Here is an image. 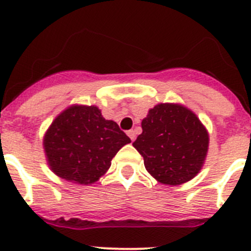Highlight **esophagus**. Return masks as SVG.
Returning <instances> with one entry per match:
<instances>
[{
  "instance_id": "esophagus-1",
  "label": "esophagus",
  "mask_w": 251,
  "mask_h": 251,
  "mask_svg": "<svg viewBox=\"0 0 251 251\" xmlns=\"http://www.w3.org/2000/svg\"><path fill=\"white\" fill-rule=\"evenodd\" d=\"M127 134H128V137H129V138L132 139V141H134V139H136V132H134V130H133V129L128 130Z\"/></svg>"
}]
</instances>
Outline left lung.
<instances>
[{"mask_svg":"<svg viewBox=\"0 0 251 251\" xmlns=\"http://www.w3.org/2000/svg\"><path fill=\"white\" fill-rule=\"evenodd\" d=\"M142 129L133 146L157 181L176 186L199 174L208 134L191 110L178 104H158L142 121Z\"/></svg>","mask_w":251,"mask_h":251,"instance_id":"8db88e82","label":"left lung"}]
</instances>
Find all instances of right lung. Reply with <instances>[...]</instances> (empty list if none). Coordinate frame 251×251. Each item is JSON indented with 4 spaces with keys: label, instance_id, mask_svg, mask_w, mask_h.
I'll return each instance as SVG.
<instances>
[{
    "label": "right lung",
    "instance_id": "right-lung-1",
    "mask_svg": "<svg viewBox=\"0 0 251 251\" xmlns=\"http://www.w3.org/2000/svg\"><path fill=\"white\" fill-rule=\"evenodd\" d=\"M129 137L103 118L94 105H74L52 122L44 138L49 165L61 178L79 185L98 181Z\"/></svg>",
    "mask_w": 251,
    "mask_h": 251
}]
</instances>
